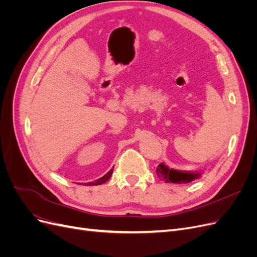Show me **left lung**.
Here are the masks:
<instances>
[{"label": "left lung", "mask_w": 257, "mask_h": 257, "mask_svg": "<svg viewBox=\"0 0 257 257\" xmlns=\"http://www.w3.org/2000/svg\"><path fill=\"white\" fill-rule=\"evenodd\" d=\"M157 175L165 182H172V183H178V184L190 183L201 177V173L182 172V170L169 168L167 165L164 164V163H161V164L158 166Z\"/></svg>", "instance_id": "left-lung-1"}]
</instances>
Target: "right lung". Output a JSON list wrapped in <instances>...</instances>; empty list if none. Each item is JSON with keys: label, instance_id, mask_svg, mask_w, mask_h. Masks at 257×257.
<instances>
[{"label": "right lung", "instance_id": "right-lung-1", "mask_svg": "<svg viewBox=\"0 0 257 257\" xmlns=\"http://www.w3.org/2000/svg\"><path fill=\"white\" fill-rule=\"evenodd\" d=\"M112 173H113V168H112V169H110L109 172H108L105 176H103L102 178H99V179H97V180H95V181H92V182H89V183L84 184V185H98V184H103V183H105L106 181L109 180V178L111 177Z\"/></svg>", "mask_w": 257, "mask_h": 257}]
</instances>
